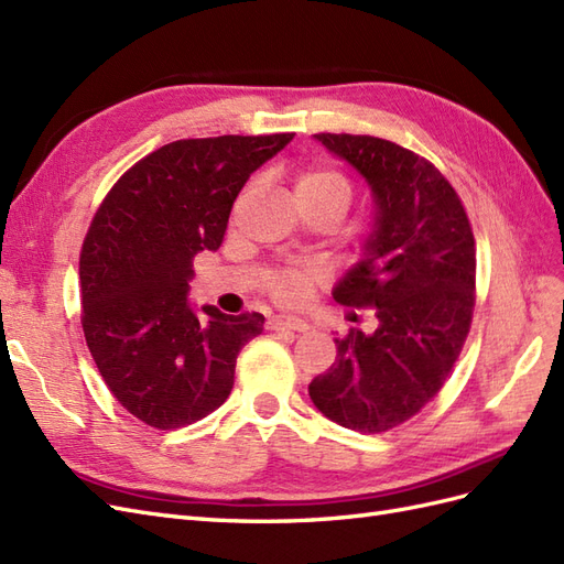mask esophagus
<instances>
[{
  "instance_id": "esophagus-1",
  "label": "esophagus",
  "mask_w": 564,
  "mask_h": 564,
  "mask_svg": "<svg viewBox=\"0 0 564 564\" xmlns=\"http://www.w3.org/2000/svg\"><path fill=\"white\" fill-rule=\"evenodd\" d=\"M268 329H272V332H282V329H289V332H306V329H308V323H306V319L292 317V315H275V317H270Z\"/></svg>"
}]
</instances>
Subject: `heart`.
Returning <instances> with one entry per match:
<instances>
[{"label": "heart", "mask_w": 564, "mask_h": 564, "mask_svg": "<svg viewBox=\"0 0 564 564\" xmlns=\"http://www.w3.org/2000/svg\"><path fill=\"white\" fill-rule=\"evenodd\" d=\"M296 202L311 220L325 218L339 223L354 204V182L339 169L325 163L306 165L294 175ZM365 251V241L356 245V253ZM323 270L315 263H289L272 268L263 275V289L280 306H299L308 301L315 289L323 284Z\"/></svg>", "instance_id": "heart-1"}]
</instances>
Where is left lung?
Here are the masks:
<instances>
[{
    "instance_id": "left-lung-1",
    "label": "left lung",
    "mask_w": 564,
    "mask_h": 564,
    "mask_svg": "<svg viewBox=\"0 0 564 564\" xmlns=\"http://www.w3.org/2000/svg\"><path fill=\"white\" fill-rule=\"evenodd\" d=\"M372 187L377 216L365 258L334 289L372 308V334L348 329L337 358L308 384L315 408L362 434L415 417L446 384L475 313L477 249L458 192L432 161L370 134L319 132Z\"/></svg>"
}]
</instances>
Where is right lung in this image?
Returning <instances> with one entry per match:
<instances>
[{
  "label": "right lung",
  "mask_w": 564,
  "mask_h": 564,
  "mask_svg": "<svg viewBox=\"0 0 564 564\" xmlns=\"http://www.w3.org/2000/svg\"><path fill=\"white\" fill-rule=\"evenodd\" d=\"M294 132L177 140L104 196L80 251L83 332L101 379L130 415L177 430L218 410L261 313H194L192 258L216 251L249 175Z\"/></svg>",
  "instance_id": "obj_1"
}]
</instances>
